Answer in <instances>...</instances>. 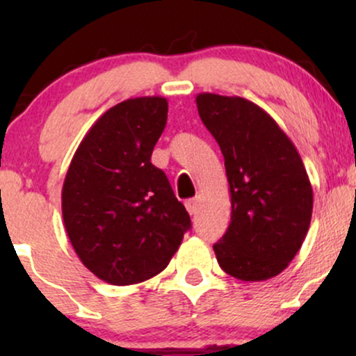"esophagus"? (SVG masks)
<instances>
[{"label": "esophagus", "instance_id": "esophagus-1", "mask_svg": "<svg viewBox=\"0 0 356 356\" xmlns=\"http://www.w3.org/2000/svg\"><path fill=\"white\" fill-rule=\"evenodd\" d=\"M186 209L191 216L197 214V211H199V201H197V199H189V201L186 202Z\"/></svg>", "mask_w": 356, "mask_h": 356}]
</instances>
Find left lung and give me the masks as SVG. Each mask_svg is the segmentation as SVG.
<instances>
[{"label":"left lung","mask_w":356,"mask_h":356,"mask_svg":"<svg viewBox=\"0 0 356 356\" xmlns=\"http://www.w3.org/2000/svg\"><path fill=\"white\" fill-rule=\"evenodd\" d=\"M199 117L220 147L231 192V222L214 244L219 266L241 281L288 268L309 229L313 189L276 120L241 97L199 93Z\"/></svg>","instance_id":"obj_1"}]
</instances>
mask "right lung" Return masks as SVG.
I'll use <instances>...</instances> for the list:
<instances>
[{
    "label": "right lung",
    "instance_id": "obj_1",
    "mask_svg": "<svg viewBox=\"0 0 356 356\" xmlns=\"http://www.w3.org/2000/svg\"><path fill=\"white\" fill-rule=\"evenodd\" d=\"M167 108L164 97L108 108L65 175V229L83 266L108 284H137L164 271L191 227L165 174L150 162Z\"/></svg>",
    "mask_w": 356,
    "mask_h": 356
}]
</instances>
